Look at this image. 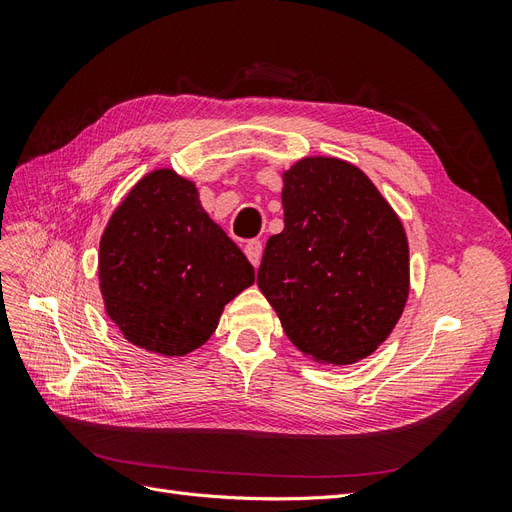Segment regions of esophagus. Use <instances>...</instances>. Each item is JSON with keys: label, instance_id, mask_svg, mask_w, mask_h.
Segmentation results:
<instances>
[{"label": "esophagus", "instance_id": "34e87169", "mask_svg": "<svg viewBox=\"0 0 512 512\" xmlns=\"http://www.w3.org/2000/svg\"><path fill=\"white\" fill-rule=\"evenodd\" d=\"M243 252H245V256L250 258V262L254 267H258L260 265V256H262V241H258V239H250L245 243V247H243Z\"/></svg>", "mask_w": 512, "mask_h": 512}]
</instances>
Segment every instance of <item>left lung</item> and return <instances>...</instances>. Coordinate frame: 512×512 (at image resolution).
I'll use <instances>...</instances> for the list:
<instances>
[{
	"label": "left lung",
	"mask_w": 512,
	"mask_h": 512,
	"mask_svg": "<svg viewBox=\"0 0 512 512\" xmlns=\"http://www.w3.org/2000/svg\"><path fill=\"white\" fill-rule=\"evenodd\" d=\"M284 230L267 241L258 288L290 342L318 363L352 365L391 335L410 292L406 230L350 162L284 170Z\"/></svg>",
	"instance_id": "obj_1"
}]
</instances>
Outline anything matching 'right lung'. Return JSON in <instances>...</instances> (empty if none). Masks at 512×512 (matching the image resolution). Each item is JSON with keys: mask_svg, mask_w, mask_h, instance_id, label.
Returning <instances> with one entry per match:
<instances>
[{"mask_svg": "<svg viewBox=\"0 0 512 512\" xmlns=\"http://www.w3.org/2000/svg\"><path fill=\"white\" fill-rule=\"evenodd\" d=\"M104 309L130 344L183 356L218 329L254 267L173 168L151 170L108 220L98 254Z\"/></svg>", "mask_w": 512, "mask_h": 512, "instance_id": "right-lung-1", "label": "right lung"}]
</instances>
